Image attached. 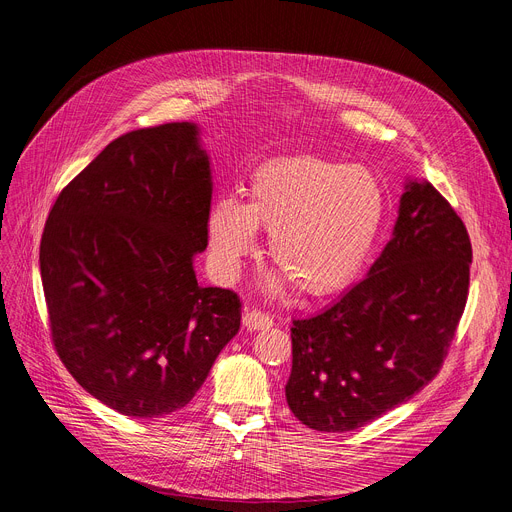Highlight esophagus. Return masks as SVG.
Listing matches in <instances>:
<instances>
[{
  "label": "esophagus",
  "mask_w": 512,
  "mask_h": 512,
  "mask_svg": "<svg viewBox=\"0 0 512 512\" xmlns=\"http://www.w3.org/2000/svg\"><path fill=\"white\" fill-rule=\"evenodd\" d=\"M242 326H245L249 332L270 330L274 326V319L259 309H247L245 315H242Z\"/></svg>",
  "instance_id": "obj_1"
}]
</instances>
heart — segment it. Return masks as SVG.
I'll return each mask as SVG.
<instances>
[{
	"label": "heart",
	"mask_w": 512,
	"mask_h": 512,
	"mask_svg": "<svg viewBox=\"0 0 512 512\" xmlns=\"http://www.w3.org/2000/svg\"><path fill=\"white\" fill-rule=\"evenodd\" d=\"M386 211L384 184L369 168L319 155L278 157L253 170L245 203L211 205V259L224 278H236L257 251V230H265L280 267L267 276V288L284 292L290 280L307 297H328L361 274Z\"/></svg>",
	"instance_id": "1"
}]
</instances>
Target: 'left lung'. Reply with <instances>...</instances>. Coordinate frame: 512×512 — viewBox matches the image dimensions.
Here are the masks:
<instances>
[{"mask_svg": "<svg viewBox=\"0 0 512 512\" xmlns=\"http://www.w3.org/2000/svg\"><path fill=\"white\" fill-rule=\"evenodd\" d=\"M471 240L427 180L409 178L392 238L338 301L294 319L286 402L317 432H351L436 378L469 294Z\"/></svg>", "mask_w": 512, "mask_h": 512, "instance_id": "obj_1", "label": "left lung"}]
</instances>
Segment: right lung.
<instances>
[{
	"label": "right lung",
	"mask_w": 512,
	"mask_h": 512,
	"mask_svg": "<svg viewBox=\"0 0 512 512\" xmlns=\"http://www.w3.org/2000/svg\"><path fill=\"white\" fill-rule=\"evenodd\" d=\"M199 132L172 122L122 134L60 193L41 238L56 351L128 417L186 407L240 328L236 294L195 276L213 191Z\"/></svg>",
	"instance_id": "right-lung-1"
}]
</instances>
